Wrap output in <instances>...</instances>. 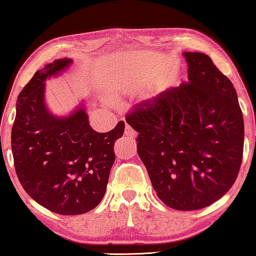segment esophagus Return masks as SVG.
<instances>
[{
    "label": "esophagus",
    "mask_w": 256,
    "mask_h": 256,
    "mask_svg": "<svg viewBox=\"0 0 256 256\" xmlns=\"http://www.w3.org/2000/svg\"><path fill=\"white\" fill-rule=\"evenodd\" d=\"M124 134L127 135V136H129V138H136V135H138V132H136L134 130V129H132L129 124H126Z\"/></svg>",
    "instance_id": "esophagus-1"
}]
</instances>
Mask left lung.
Here are the masks:
<instances>
[{"mask_svg":"<svg viewBox=\"0 0 256 256\" xmlns=\"http://www.w3.org/2000/svg\"><path fill=\"white\" fill-rule=\"evenodd\" d=\"M188 82L140 102L126 121L164 204L194 211L232 188L244 152V116L230 80L208 54L183 52Z\"/></svg>","mask_w":256,"mask_h":256,"instance_id":"1","label":"left lung"}]
</instances>
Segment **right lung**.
<instances>
[{
    "instance_id": "add662e5",
    "label": "right lung",
    "mask_w": 256,
    "mask_h": 256,
    "mask_svg": "<svg viewBox=\"0 0 256 256\" xmlns=\"http://www.w3.org/2000/svg\"><path fill=\"white\" fill-rule=\"evenodd\" d=\"M73 62L57 59L34 73L20 93L12 130L17 177L26 194L43 208L62 216L90 212L102 200L115 160L114 143L124 122L98 132L80 102L68 115L52 114L45 101V82Z\"/></svg>"
}]
</instances>
